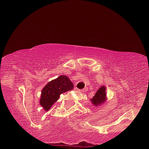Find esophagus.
<instances>
[{
  "instance_id": "esophagus-1",
  "label": "esophagus",
  "mask_w": 149,
  "mask_h": 149,
  "mask_svg": "<svg viewBox=\"0 0 149 149\" xmlns=\"http://www.w3.org/2000/svg\"><path fill=\"white\" fill-rule=\"evenodd\" d=\"M88 90V88H84V89H83V90H80V92H86Z\"/></svg>"
}]
</instances>
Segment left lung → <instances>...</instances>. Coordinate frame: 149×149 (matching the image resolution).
Segmentation results:
<instances>
[{
	"label": "left lung",
	"mask_w": 149,
	"mask_h": 149,
	"mask_svg": "<svg viewBox=\"0 0 149 149\" xmlns=\"http://www.w3.org/2000/svg\"><path fill=\"white\" fill-rule=\"evenodd\" d=\"M106 96H107L106 88L105 87L103 86L97 90L95 96L91 99V102L93 104V105L96 106V107L101 106L106 101Z\"/></svg>",
	"instance_id": "8db88e82"
}]
</instances>
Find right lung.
I'll use <instances>...</instances> for the list:
<instances>
[{"instance_id": "add662e5", "label": "right lung", "mask_w": 149, "mask_h": 149, "mask_svg": "<svg viewBox=\"0 0 149 149\" xmlns=\"http://www.w3.org/2000/svg\"><path fill=\"white\" fill-rule=\"evenodd\" d=\"M73 88V84L67 76H60L49 82L44 87L41 92L40 104L46 111L50 108L59 100L61 94L71 90Z\"/></svg>"}]
</instances>
